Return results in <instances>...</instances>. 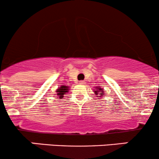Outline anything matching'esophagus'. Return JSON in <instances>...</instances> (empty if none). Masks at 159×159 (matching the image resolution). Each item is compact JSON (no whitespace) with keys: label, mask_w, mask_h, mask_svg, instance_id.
Wrapping results in <instances>:
<instances>
[{"label":"esophagus","mask_w":159,"mask_h":159,"mask_svg":"<svg viewBox=\"0 0 159 159\" xmlns=\"http://www.w3.org/2000/svg\"><path fill=\"white\" fill-rule=\"evenodd\" d=\"M79 84H85V81H80Z\"/></svg>","instance_id":"34e87169"}]
</instances>
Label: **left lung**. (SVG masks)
Returning <instances> with one entry per match:
<instances>
[{
  "label": "left lung",
  "mask_w": 159,
  "mask_h": 159,
  "mask_svg": "<svg viewBox=\"0 0 159 159\" xmlns=\"http://www.w3.org/2000/svg\"><path fill=\"white\" fill-rule=\"evenodd\" d=\"M97 88L98 89V90H95V91H94V93H95V94H97V95L99 94V97H102V96L104 95V94H103L104 93L103 90H102V89H101L100 88H99V87H97ZM97 97H98V96H97Z\"/></svg>",
  "instance_id": "left-lung-1"
}]
</instances>
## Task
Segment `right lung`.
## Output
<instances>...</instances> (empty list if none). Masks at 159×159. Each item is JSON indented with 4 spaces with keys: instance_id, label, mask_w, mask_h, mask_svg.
<instances>
[{
    "instance_id": "right-lung-1",
    "label": "right lung",
    "mask_w": 159,
    "mask_h": 159,
    "mask_svg": "<svg viewBox=\"0 0 159 159\" xmlns=\"http://www.w3.org/2000/svg\"><path fill=\"white\" fill-rule=\"evenodd\" d=\"M69 90V87L66 86V85H62L60 86L59 89L57 90V94L56 95L57 96V98L59 99H62L64 97V95L67 93Z\"/></svg>"
}]
</instances>
